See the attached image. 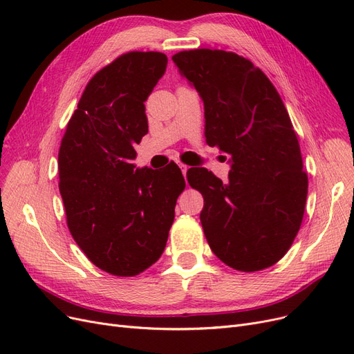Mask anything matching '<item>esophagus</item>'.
I'll list each match as a JSON object with an SVG mask.
<instances>
[{"mask_svg": "<svg viewBox=\"0 0 354 354\" xmlns=\"http://www.w3.org/2000/svg\"><path fill=\"white\" fill-rule=\"evenodd\" d=\"M177 164H178V167H180V169H181V173H183V176H186L189 167H187V165H185L183 162H177Z\"/></svg>", "mask_w": 354, "mask_h": 354, "instance_id": "1", "label": "esophagus"}]
</instances>
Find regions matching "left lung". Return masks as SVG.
I'll return each instance as SVG.
<instances>
[{"label":"left lung","mask_w":354,"mask_h":354,"mask_svg":"<svg viewBox=\"0 0 354 354\" xmlns=\"http://www.w3.org/2000/svg\"><path fill=\"white\" fill-rule=\"evenodd\" d=\"M199 93L205 138L229 155V181L205 168L187 171L203 196L201 223L212 252L234 270L279 261L301 226L307 174L292 122L261 69L234 53L198 48L173 56Z\"/></svg>","instance_id":"obj_1"}]
</instances>
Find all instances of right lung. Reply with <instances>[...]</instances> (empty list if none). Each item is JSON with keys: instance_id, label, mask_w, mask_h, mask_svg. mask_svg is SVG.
<instances>
[{"instance_id": "right-lung-1", "label": "right lung", "mask_w": 354, "mask_h": 354, "mask_svg": "<svg viewBox=\"0 0 354 354\" xmlns=\"http://www.w3.org/2000/svg\"><path fill=\"white\" fill-rule=\"evenodd\" d=\"M158 51H130L85 87L59 149V189L68 227L88 260L115 276H136L162 255L186 183L176 164L136 168L147 134L145 102L165 73Z\"/></svg>"}]
</instances>
